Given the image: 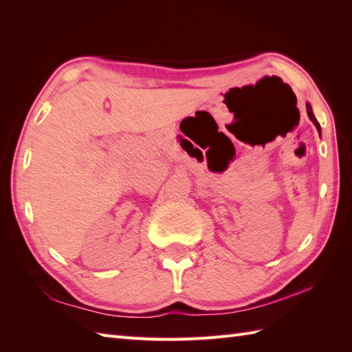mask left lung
Returning a JSON list of instances; mask_svg holds the SVG:
<instances>
[{
    "label": "left lung",
    "instance_id": "left-lung-1",
    "mask_svg": "<svg viewBox=\"0 0 352 352\" xmlns=\"http://www.w3.org/2000/svg\"><path fill=\"white\" fill-rule=\"evenodd\" d=\"M306 108H307V114H309V117H310V120L315 123V126H316V129L319 131V134H321V126H319V123H318V120L315 119V116H314V113H311V107L307 104L306 105Z\"/></svg>",
    "mask_w": 352,
    "mask_h": 352
}]
</instances>
